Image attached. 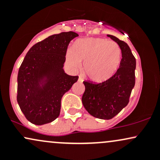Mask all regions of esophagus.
Returning a JSON list of instances; mask_svg holds the SVG:
<instances>
[{"mask_svg": "<svg viewBox=\"0 0 160 160\" xmlns=\"http://www.w3.org/2000/svg\"><path fill=\"white\" fill-rule=\"evenodd\" d=\"M78 80H79V81H82V79L80 77V78H79V79H78Z\"/></svg>", "mask_w": 160, "mask_h": 160, "instance_id": "1", "label": "esophagus"}]
</instances>
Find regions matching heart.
Listing matches in <instances>:
<instances>
[{
  "instance_id": "obj_1",
  "label": "heart",
  "mask_w": 160,
  "mask_h": 160,
  "mask_svg": "<svg viewBox=\"0 0 160 160\" xmlns=\"http://www.w3.org/2000/svg\"><path fill=\"white\" fill-rule=\"evenodd\" d=\"M121 50L114 41L104 38L80 39L73 49L66 54L68 65L74 70L81 68L86 78L95 82L108 80L115 74L120 65Z\"/></svg>"
}]
</instances>
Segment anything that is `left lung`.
Masks as SVG:
<instances>
[{
	"label": "left lung",
	"mask_w": 160,
	"mask_h": 160,
	"mask_svg": "<svg viewBox=\"0 0 160 160\" xmlns=\"http://www.w3.org/2000/svg\"><path fill=\"white\" fill-rule=\"evenodd\" d=\"M108 37L120 47V68L114 75L102 82L83 81L85 92L82 97L88 113L102 120H111L127 105L135 83L136 60L129 47L114 36L108 34Z\"/></svg>",
	"instance_id": "obj_1"
}]
</instances>
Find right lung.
<instances>
[{
  "label": "right lung",
  "mask_w": 160,
  "mask_h": 160,
  "mask_svg": "<svg viewBox=\"0 0 160 160\" xmlns=\"http://www.w3.org/2000/svg\"><path fill=\"white\" fill-rule=\"evenodd\" d=\"M73 32L53 34L29 49L18 73L17 102L25 118L34 125L52 122L60 114L61 100L78 80L63 69Z\"/></svg>",
  "instance_id": "right-lung-1"
}]
</instances>
